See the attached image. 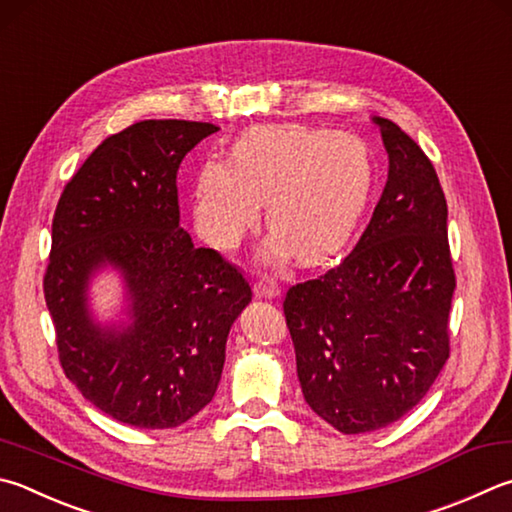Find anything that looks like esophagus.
Returning <instances> with one entry per match:
<instances>
[{
    "label": "esophagus",
    "mask_w": 512,
    "mask_h": 512,
    "mask_svg": "<svg viewBox=\"0 0 512 512\" xmlns=\"http://www.w3.org/2000/svg\"><path fill=\"white\" fill-rule=\"evenodd\" d=\"M253 288L259 297H266V300H273V297L280 295V284H277L275 277L268 275H257L253 280Z\"/></svg>",
    "instance_id": "obj_1"
}]
</instances>
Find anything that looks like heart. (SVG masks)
<instances>
[{
  "instance_id": "obj_1",
  "label": "heart",
  "mask_w": 512,
  "mask_h": 512,
  "mask_svg": "<svg viewBox=\"0 0 512 512\" xmlns=\"http://www.w3.org/2000/svg\"><path fill=\"white\" fill-rule=\"evenodd\" d=\"M374 188V156L362 138L304 125L250 129L230 161H208L194 181V226L232 248L266 201L273 253L320 264L347 244Z\"/></svg>"
}]
</instances>
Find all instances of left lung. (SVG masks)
I'll use <instances>...</instances> for the list:
<instances>
[{"instance_id": "obj_1", "label": "left lung", "mask_w": 512, "mask_h": 512, "mask_svg": "<svg viewBox=\"0 0 512 512\" xmlns=\"http://www.w3.org/2000/svg\"><path fill=\"white\" fill-rule=\"evenodd\" d=\"M374 120L389 154L374 217L338 266L284 297L304 401L342 434L398 421L450 358L448 203L421 147Z\"/></svg>"}]
</instances>
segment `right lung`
Returning a JSON list of instances; mask_svg holds the SVG:
<instances>
[{
    "label": "right lung",
    "instance_id": "add662e5",
    "mask_svg": "<svg viewBox=\"0 0 512 512\" xmlns=\"http://www.w3.org/2000/svg\"><path fill=\"white\" fill-rule=\"evenodd\" d=\"M217 125L141 120L105 138L64 185L44 273L58 358L80 394L120 423L165 430L217 392L232 322L253 297L237 266L194 248L179 226L176 172ZM116 265L133 324L102 330L86 309L88 277Z\"/></svg>",
    "mask_w": 512,
    "mask_h": 512
}]
</instances>
